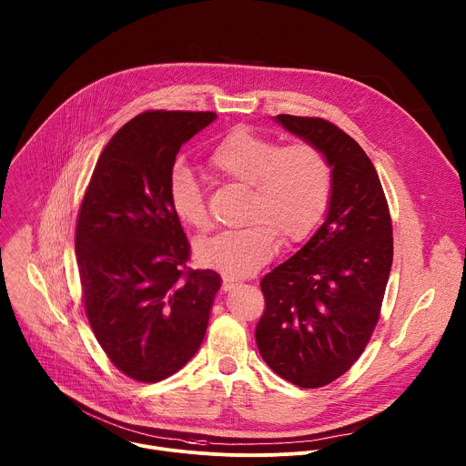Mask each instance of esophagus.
Segmentation results:
<instances>
[{"instance_id":"obj_1","label":"esophagus","mask_w":466,"mask_h":466,"mask_svg":"<svg viewBox=\"0 0 466 466\" xmlns=\"http://www.w3.org/2000/svg\"><path fill=\"white\" fill-rule=\"evenodd\" d=\"M234 286H236V282H234V280H230V279L223 277V284H221V289H223V291H230Z\"/></svg>"}]
</instances>
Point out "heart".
<instances>
[{
  "label": "heart",
  "mask_w": 466,
  "mask_h": 466,
  "mask_svg": "<svg viewBox=\"0 0 466 466\" xmlns=\"http://www.w3.org/2000/svg\"><path fill=\"white\" fill-rule=\"evenodd\" d=\"M208 167L223 180L250 187L243 223L198 241L195 256L227 279H247L268 265L282 245L304 241L320 223L331 193L328 157L309 142H279L239 127L210 151ZM175 218L197 232L210 228L207 195L197 177L175 166L167 177Z\"/></svg>",
  "instance_id": "1"
}]
</instances>
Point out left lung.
I'll use <instances>...</instances> for the list:
<instances>
[{
	"label": "left lung",
	"mask_w": 466,
	"mask_h": 466,
	"mask_svg": "<svg viewBox=\"0 0 466 466\" xmlns=\"http://www.w3.org/2000/svg\"><path fill=\"white\" fill-rule=\"evenodd\" d=\"M277 121L328 157L331 197L311 239L261 279L256 345L280 378L317 389L343 376L370 341L392 265V223L374 164L343 128L289 114Z\"/></svg>",
	"instance_id": "1"
}]
</instances>
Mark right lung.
<instances>
[{
    "instance_id": "obj_1",
    "label": "right lung",
    "mask_w": 466,
    "mask_h": 466,
    "mask_svg": "<svg viewBox=\"0 0 466 466\" xmlns=\"http://www.w3.org/2000/svg\"><path fill=\"white\" fill-rule=\"evenodd\" d=\"M216 112L147 110L103 149L77 214L76 252L94 336L125 376L155 383L201 347L221 288L191 269L189 241L169 208L177 153Z\"/></svg>"
}]
</instances>
